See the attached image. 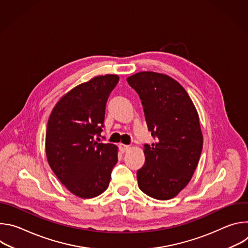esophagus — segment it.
I'll use <instances>...</instances> for the list:
<instances>
[{"mask_svg":"<svg viewBox=\"0 0 248 248\" xmlns=\"http://www.w3.org/2000/svg\"><path fill=\"white\" fill-rule=\"evenodd\" d=\"M128 149H129V145H125V144H120V150H121L123 153L126 152Z\"/></svg>","mask_w":248,"mask_h":248,"instance_id":"34e87169","label":"esophagus"}]
</instances>
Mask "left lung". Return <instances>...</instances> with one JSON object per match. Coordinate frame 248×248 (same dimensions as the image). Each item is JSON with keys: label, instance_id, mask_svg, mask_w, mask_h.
<instances>
[{"label": "left lung", "instance_id": "obj_1", "mask_svg": "<svg viewBox=\"0 0 248 248\" xmlns=\"http://www.w3.org/2000/svg\"><path fill=\"white\" fill-rule=\"evenodd\" d=\"M142 101L148 129L158 141L144 145L138 186L159 200L178 195L190 182L203 147L199 116L186 89L172 78L140 72L126 78Z\"/></svg>", "mask_w": 248, "mask_h": 248}]
</instances>
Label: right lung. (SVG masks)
Listing matches in <instances>:
<instances>
[{"instance_id": "obj_1", "label": "right lung", "mask_w": 248, "mask_h": 248, "mask_svg": "<svg viewBox=\"0 0 248 248\" xmlns=\"http://www.w3.org/2000/svg\"><path fill=\"white\" fill-rule=\"evenodd\" d=\"M119 76H98L65 93L48 120L45 148L60 182L78 197L88 199L108 188L118 162V146L99 142L106 103Z\"/></svg>"}]
</instances>
